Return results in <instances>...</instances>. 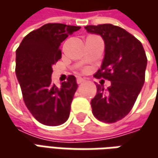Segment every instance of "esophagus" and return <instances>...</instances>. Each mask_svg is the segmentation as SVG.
<instances>
[{
    "label": "esophagus",
    "instance_id": "1",
    "mask_svg": "<svg viewBox=\"0 0 158 158\" xmlns=\"http://www.w3.org/2000/svg\"><path fill=\"white\" fill-rule=\"evenodd\" d=\"M85 79H82V78H78V79H77V83H78V84H81V83L85 82Z\"/></svg>",
    "mask_w": 158,
    "mask_h": 158
}]
</instances>
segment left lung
Listing matches in <instances>:
<instances>
[{"label": "left lung", "mask_w": 158, "mask_h": 158, "mask_svg": "<svg viewBox=\"0 0 158 158\" xmlns=\"http://www.w3.org/2000/svg\"><path fill=\"white\" fill-rule=\"evenodd\" d=\"M104 40L105 54L95 77L111 81L104 89L97 85L91 100L92 113L104 123H115L131 111L145 83L147 58L142 44L125 29L110 23L85 27Z\"/></svg>", "instance_id": "obj_1"}]
</instances>
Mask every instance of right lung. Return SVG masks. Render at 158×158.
<instances>
[{"label": "right lung", "instance_id": "1", "mask_svg": "<svg viewBox=\"0 0 158 158\" xmlns=\"http://www.w3.org/2000/svg\"><path fill=\"white\" fill-rule=\"evenodd\" d=\"M80 29L47 23L23 38L16 51V75L27 108L45 125H61L69 119L78 84L73 75L60 87L52 83V65L62 56L60 45Z\"/></svg>", "mask_w": 158, "mask_h": 158}]
</instances>
